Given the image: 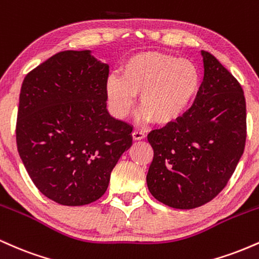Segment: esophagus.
<instances>
[{
    "mask_svg": "<svg viewBox=\"0 0 259 259\" xmlns=\"http://www.w3.org/2000/svg\"><path fill=\"white\" fill-rule=\"evenodd\" d=\"M132 135H133L134 140H144L145 136H146L144 133L139 132V130H134V132L132 133Z\"/></svg>",
    "mask_w": 259,
    "mask_h": 259,
    "instance_id": "obj_1",
    "label": "esophagus"
}]
</instances>
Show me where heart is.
Segmentation results:
<instances>
[{
	"mask_svg": "<svg viewBox=\"0 0 259 259\" xmlns=\"http://www.w3.org/2000/svg\"><path fill=\"white\" fill-rule=\"evenodd\" d=\"M200 85V72L192 62L164 52H140L125 59L120 75L108 76L106 101L112 114L121 119L139 95L144 119L170 125L186 114Z\"/></svg>",
	"mask_w": 259,
	"mask_h": 259,
	"instance_id": "obj_1",
	"label": "heart"
}]
</instances>
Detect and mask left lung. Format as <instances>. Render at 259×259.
<instances>
[{"label":"left lung","instance_id":"obj_1","mask_svg":"<svg viewBox=\"0 0 259 259\" xmlns=\"http://www.w3.org/2000/svg\"><path fill=\"white\" fill-rule=\"evenodd\" d=\"M194 105L180 120L152 130L153 159L146 177L156 200L178 209L212 201L227 186L246 144L241 85L209 52Z\"/></svg>","mask_w":259,"mask_h":259}]
</instances>
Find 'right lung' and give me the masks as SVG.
<instances>
[{
	"mask_svg": "<svg viewBox=\"0 0 259 259\" xmlns=\"http://www.w3.org/2000/svg\"><path fill=\"white\" fill-rule=\"evenodd\" d=\"M108 73V64L90 50L63 51L26 74L22 84L18 152L41 194L63 206L99 200L133 145V126L106 108Z\"/></svg>",
	"mask_w": 259,
	"mask_h": 259,
	"instance_id": "right-lung-1",
	"label": "right lung"
}]
</instances>
